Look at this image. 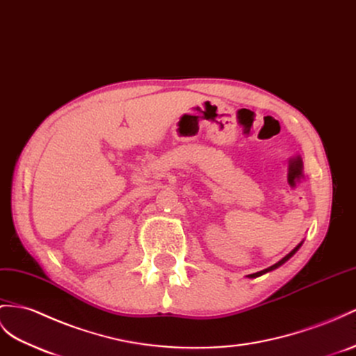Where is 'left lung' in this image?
<instances>
[{
	"label": "left lung",
	"instance_id": "left-lung-1",
	"mask_svg": "<svg viewBox=\"0 0 356 356\" xmlns=\"http://www.w3.org/2000/svg\"><path fill=\"white\" fill-rule=\"evenodd\" d=\"M299 247H300V243L298 245V247H296V248H295L293 251H291V252H289V254H287V256H286L284 259H281V260H280L278 263H275V265H272L270 268H268V269H263V270H260V272H256V273H251V275H248V277H250V278H256V277H260V275H263V273H266V272H269V270H272V269H277L278 266H281V265H282V263H286V261H287V260H289V259H290L291 256H293V254H295V252L298 251V248H299Z\"/></svg>",
	"mask_w": 356,
	"mask_h": 356
}]
</instances>
